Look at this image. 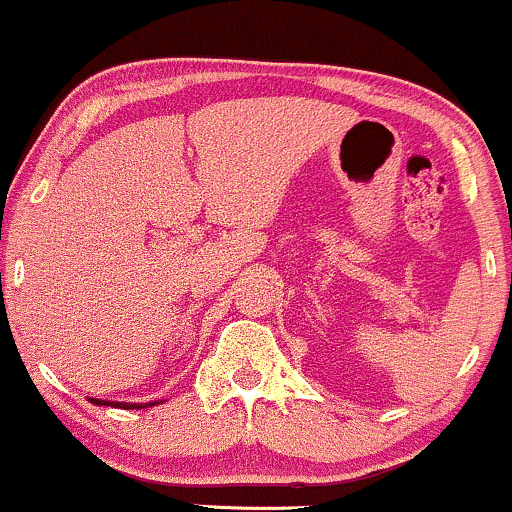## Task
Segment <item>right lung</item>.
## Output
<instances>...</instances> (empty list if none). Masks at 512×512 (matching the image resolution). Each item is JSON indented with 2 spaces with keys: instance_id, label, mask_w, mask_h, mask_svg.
Wrapping results in <instances>:
<instances>
[{
  "instance_id": "obj_1",
  "label": "right lung",
  "mask_w": 512,
  "mask_h": 512,
  "mask_svg": "<svg viewBox=\"0 0 512 512\" xmlns=\"http://www.w3.org/2000/svg\"><path fill=\"white\" fill-rule=\"evenodd\" d=\"M90 403H95V405H112V408H121V410H140V408H152V405H157V400H150V403H121V400L90 398Z\"/></svg>"
}]
</instances>
